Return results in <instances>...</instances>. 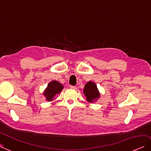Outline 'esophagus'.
I'll use <instances>...</instances> for the list:
<instances>
[{"mask_svg": "<svg viewBox=\"0 0 151 151\" xmlns=\"http://www.w3.org/2000/svg\"><path fill=\"white\" fill-rule=\"evenodd\" d=\"M70 88L74 89V90H75V89H77V87L75 86H70Z\"/></svg>", "mask_w": 151, "mask_h": 151, "instance_id": "obj_1", "label": "esophagus"}]
</instances>
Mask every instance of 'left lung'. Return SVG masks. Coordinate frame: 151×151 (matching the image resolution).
I'll use <instances>...</instances> for the list:
<instances>
[{"label": "left lung", "instance_id": "1", "mask_svg": "<svg viewBox=\"0 0 151 151\" xmlns=\"http://www.w3.org/2000/svg\"><path fill=\"white\" fill-rule=\"evenodd\" d=\"M84 94L86 96L87 101L90 103L96 101L100 97V93L98 91L97 85L91 81L87 82L84 86Z\"/></svg>", "mask_w": 151, "mask_h": 151}]
</instances>
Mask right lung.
Returning a JSON list of instances; mask_svg holds the SVG:
<instances>
[{"label": "right lung", "instance_id": "obj_1", "mask_svg": "<svg viewBox=\"0 0 151 151\" xmlns=\"http://www.w3.org/2000/svg\"><path fill=\"white\" fill-rule=\"evenodd\" d=\"M63 89V84L57 81L53 80L47 84V88L45 89L43 95L45 96L47 101H51L56 95H58L60 93Z\"/></svg>", "mask_w": 151, "mask_h": 151}]
</instances>
